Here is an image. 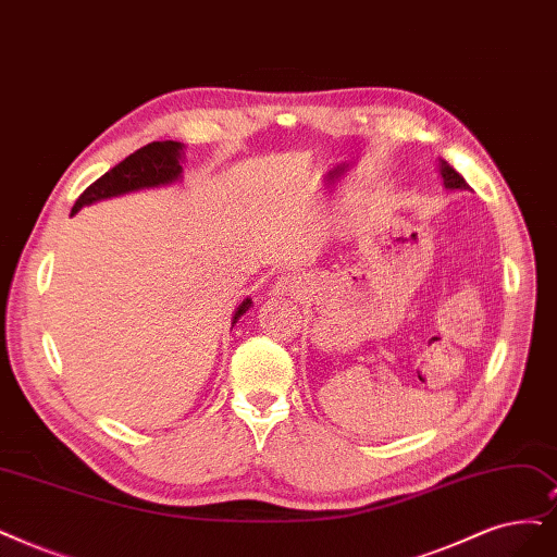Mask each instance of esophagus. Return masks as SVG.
<instances>
[{
  "label": "esophagus",
  "mask_w": 557,
  "mask_h": 557,
  "mask_svg": "<svg viewBox=\"0 0 557 557\" xmlns=\"http://www.w3.org/2000/svg\"><path fill=\"white\" fill-rule=\"evenodd\" d=\"M305 284L307 282L300 275H282L271 286V296L273 298H300L305 292Z\"/></svg>",
  "instance_id": "obj_1"
}]
</instances>
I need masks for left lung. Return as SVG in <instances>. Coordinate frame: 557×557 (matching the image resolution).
I'll return each instance as SVG.
<instances>
[{
    "label": "left lung",
    "mask_w": 557,
    "mask_h": 557,
    "mask_svg": "<svg viewBox=\"0 0 557 557\" xmlns=\"http://www.w3.org/2000/svg\"><path fill=\"white\" fill-rule=\"evenodd\" d=\"M441 174H443V183H445L447 190H470L468 183L463 181V176L455 168H449L445 160H441Z\"/></svg>",
    "instance_id": "1"
}]
</instances>
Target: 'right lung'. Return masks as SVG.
<instances>
[{
	"label": "right lung",
	"mask_w": 557,
	"mask_h": 557,
	"mask_svg": "<svg viewBox=\"0 0 557 557\" xmlns=\"http://www.w3.org/2000/svg\"><path fill=\"white\" fill-rule=\"evenodd\" d=\"M181 151H183V144L172 139L151 141L147 147L137 149L126 160L114 164V168L102 174L98 181H94L89 188L77 197L71 215H75L82 206L96 203L100 199H110V197H119V195L144 190V188H158V185H170L178 181L183 172ZM250 307H252V300L245 298L238 305V310L234 312L232 323H236L247 310H250Z\"/></svg>",
	"instance_id": "obj_1"
}]
</instances>
